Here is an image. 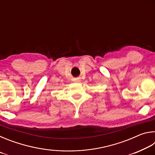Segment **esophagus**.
Wrapping results in <instances>:
<instances>
[{
    "mask_svg": "<svg viewBox=\"0 0 155 155\" xmlns=\"http://www.w3.org/2000/svg\"><path fill=\"white\" fill-rule=\"evenodd\" d=\"M75 82L76 83H80L81 82V79H80V78H77V79H76L75 80Z\"/></svg>",
    "mask_w": 155,
    "mask_h": 155,
    "instance_id": "esophagus-1",
    "label": "esophagus"
}]
</instances>
